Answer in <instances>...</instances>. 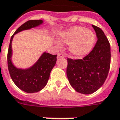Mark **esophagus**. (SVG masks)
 Returning <instances> with one entry per match:
<instances>
[{
	"instance_id": "esophagus-1",
	"label": "esophagus",
	"mask_w": 120,
	"mask_h": 120,
	"mask_svg": "<svg viewBox=\"0 0 120 120\" xmlns=\"http://www.w3.org/2000/svg\"><path fill=\"white\" fill-rule=\"evenodd\" d=\"M58 57H65V56H64V55L62 54V53H58Z\"/></svg>"
}]
</instances>
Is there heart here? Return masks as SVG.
Wrapping results in <instances>:
<instances>
[{
  "label": "heart",
  "instance_id": "b5f03b06",
  "mask_svg": "<svg viewBox=\"0 0 120 120\" xmlns=\"http://www.w3.org/2000/svg\"><path fill=\"white\" fill-rule=\"evenodd\" d=\"M96 37L91 30H86L82 26H75L60 34L59 42L70 44L69 51L76 57H82L93 49Z\"/></svg>",
  "mask_w": 120,
  "mask_h": 120
}]
</instances>
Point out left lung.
Returning a JSON list of instances; mask_svg holds the SVG:
<instances>
[{"mask_svg":"<svg viewBox=\"0 0 120 120\" xmlns=\"http://www.w3.org/2000/svg\"><path fill=\"white\" fill-rule=\"evenodd\" d=\"M98 38L93 50L82 59L68 58L67 76L71 86L78 93L89 94L102 86L111 65V47L100 27L92 26Z\"/></svg>","mask_w":120,"mask_h":120,"instance_id":"left-lung-1","label":"left lung"}]
</instances>
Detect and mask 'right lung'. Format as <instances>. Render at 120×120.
<instances>
[{
    "mask_svg": "<svg viewBox=\"0 0 120 120\" xmlns=\"http://www.w3.org/2000/svg\"><path fill=\"white\" fill-rule=\"evenodd\" d=\"M42 23V20H31L20 26L11 37L8 52V67L12 80L20 89L28 93L38 92L45 86L49 78L50 73L56 62L57 55L45 52L31 68L27 69H18L13 65L11 60V42L17 33L37 27Z\"/></svg>",
    "mask_w": 120,
    "mask_h": 120,
    "instance_id": "right-lung-1",
    "label": "right lung"
}]
</instances>
